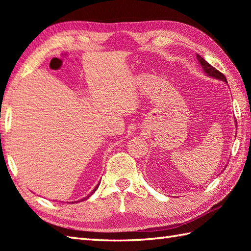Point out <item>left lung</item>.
Here are the masks:
<instances>
[{
    "instance_id": "8db88e82",
    "label": "left lung",
    "mask_w": 251,
    "mask_h": 251,
    "mask_svg": "<svg viewBox=\"0 0 251 251\" xmlns=\"http://www.w3.org/2000/svg\"><path fill=\"white\" fill-rule=\"evenodd\" d=\"M196 59H197V61H199V63L200 65L201 66V68H202V71H204L208 76H210V77H214V78H217V79H219V81H222V82H226V76L223 75V74L221 73V72H219L217 70V69H215L214 67L212 66H210L209 63H208L204 58H202L201 56H200L199 54H196ZM235 125H236V127H237V124H236V121H235Z\"/></svg>"
}]
</instances>
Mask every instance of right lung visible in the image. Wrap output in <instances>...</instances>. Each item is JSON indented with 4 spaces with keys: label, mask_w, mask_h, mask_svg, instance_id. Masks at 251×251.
Segmentation results:
<instances>
[{
    "label": "right lung",
    "mask_w": 251,
    "mask_h": 251,
    "mask_svg": "<svg viewBox=\"0 0 251 251\" xmlns=\"http://www.w3.org/2000/svg\"><path fill=\"white\" fill-rule=\"evenodd\" d=\"M99 184H100V182H99V183L97 184V186H96V188H95V189H94V190H93L92 192H90V193H89V194H88V195H87L86 197H84V199H82V200H79V201H74V202H78V201H85V200H87V199H89V197H90V196H92V195H93V194L95 193V191L98 189V186H99ZM72 202H73V201H72Z\"/></svg>",
    "instance_id": "add662e5"
}]
</instances>
